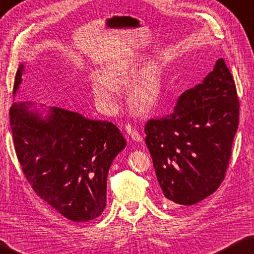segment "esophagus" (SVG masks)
Returning <instances> with one entry per match:
<instances>
[{"label": "esophagus", "instance_id": "1", "mask_svg": "<svg viewBox=\"0 0 254 254\" xmlns=\"http://www.w3.org/2000/svg\"><path fill=\"white\" fill-rule=\"evenodd\" d=\"M124 128H126L127 134H128V136H130L133 141H135V142H141L142 141V136L140 135V133H138L136 128L132 127L131 124H127L126 127H124Z\"/></svg>", "mask_w": 254, "mask_h": 254}]
</instances>
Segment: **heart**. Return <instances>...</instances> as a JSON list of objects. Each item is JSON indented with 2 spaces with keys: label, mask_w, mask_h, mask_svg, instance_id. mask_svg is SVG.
Instances as JSON below:
<instances>
[{
  "label": "heart",
  "mask_w": 254,
  "mask_h": 254,
  "mask_svg": "<svg viewBox=\"0 0 254 254\" xmlns=\"http://www.w3.org/2000/svg\"><path fill=\"white\" fill-rule=\"evenodd\" d=\"M135 64L130 58H122L104 66L93 78L92 92L102 110L112 112L118 107V88L130 80ZM162 94V79L155 66H148L136 73L127 88V100L134 110L148 112L158 103Z\"/></svg>",
  "instance_id": "obj_1"
}]
</instances>
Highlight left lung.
I'll list each match as a JSON object with an SVG mask.
<instances>
[{
    "label": "left lung",
    "instance_id": "obj_1",
    "mask_svg": "<svg viewBox=\"0 0 254 254\" xmlns=\"http://www.w3.org/2000/svg\"><path fill=\"white\" fill-rule=\"evenodd\" d=\"M239 107L220 58L201 83L178 98L172 114L147 121L145 143L164 202L195 205L217 190L229 165Z\"/></svg>",
    "mask_w": 254,
    "mask_h": 254
}]
</instances>
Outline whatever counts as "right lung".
<instances>
[{
    "instance_id": "obj_1",
    "label": "right lung",
    "mask_w": 254,
    "mask_h": 254,
    "mask_svg": "<svg viewBox=\"0 0 254 254\" xmlns=\"http://www.w3.org/2000/svg\"><path fill=\"white\" fill-rule=\"evenodd\" d=\"M23 71L24 64H19L14 96ZM44 112L32 102H14L9 109L24 175L34 191L64 218L92 220L106 208L109 168L127 142L111 122L90 120L58 107Z\"/></svg>"
}]
</instances>
